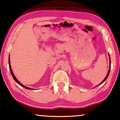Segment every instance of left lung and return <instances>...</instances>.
I'll list each match as a JSON object with an SVG mask.
<instances>
[{
  "label": "left lung",
  "mask_w": 120,
  "mask_h": 120,
  "mask_svg": "<svg viewBox=\"0 0 120 120\" xmlns=\"http://www.w3.org/2000/svg\"><path fill=\"white\" fill-rule=\"evenodd\" d=\"M109 59H110V66H109V71H108V73H107V75H106V76L105 77V78L104 79V80L102 81V82L100 83L99 84H98V86H99V85H100V84H102L104 82V81L106 80V79H107V78L108 77V76H109V73H110V68H111V60H110V55H109Z\"/></svg>",
  "instance_id": "left-lung-1"
}]
</instances>
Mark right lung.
<instances>
[{"instance_id": "add662e5", "label": "right lung", "mask_w": 120, "mask_h": 120, "mask_svg": "<svg viewBox=\"0 0 120 120\" xmlns=\"http://www.w3.org/2000/svg\"><path fill=\"white\" fill-rule=\"evenodd\" d=\"M9 68H10V72H11V74L12 77H13V79L15 81V82L17 83H18L19 85H20L21 86H22V87H23V88H25L26 89H30V90H33L34 89H32V88H28V87H26V86H25L24 85H23V84L19 82V81L17 80V79L16 78V77L15 76V75H14L13 72H12V70L11 69V65H10V55H9Z\"/></svg>"}]
</instances>
